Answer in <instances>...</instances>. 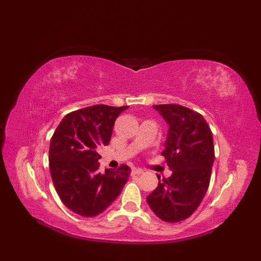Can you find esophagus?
<instances>
[{
    "label": "esophagus",
    "mask_w": 261,
    "mask_h": 261,
    "mask_svg": "<svg viewBox=\"0 0 261 261\" xmlns=\"http://www.w3.org/2000/svg\"><path fill=\"white\" fill-rule=\"evenodd\" d=\"M132 173L136 174V175H141V174H143V169H141V168H134V169H132Z\"/></svg>",
    "instance_id": "obj_1"
}]
</instances>
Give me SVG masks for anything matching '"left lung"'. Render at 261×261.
Listing matches in <instances>:
<instances>
[{
	"label": "left lung",
	"mask_w": 261,
	"mask_h": 261,
	"mask_svg": "<svg viewBox=\"0 0 261 261\" xmlns=\"http://www.w3.org/2000/svg\"><path fill=\"white\" fill-rule=\"evenodd\" d=\"M153 109L169 125L162 154L173 174L159 180L147 202L159 219L176 223L190 218L207 192L214 163L213 136L203 115L195 111L179 104H159Z\"/></svg>",
	"instance_id": "8db88e82"
}]
</instances>
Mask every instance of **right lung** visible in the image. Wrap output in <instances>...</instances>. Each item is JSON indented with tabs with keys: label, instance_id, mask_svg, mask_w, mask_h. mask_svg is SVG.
Segmentation results:
<instances>
[{
	"label": "right lung",
	"instance_id": "obj_1",
	"mask_svg": "<svg viewBox=\"0 0 261 261\" xmlns=\"http://www.w3.org/2000/svg\"><path fill=\"white\" fill-rule=\"evenodd\" d=\"M129 107L98 104L68 113L54 132L49 169L62 202L74 213L93 218L107 210L129 179L130 167L98 173V147L107 146L114 122Z\"/></svg>",
	"mask_w": 261,
	"mask_h": 261
}]
</instances>
